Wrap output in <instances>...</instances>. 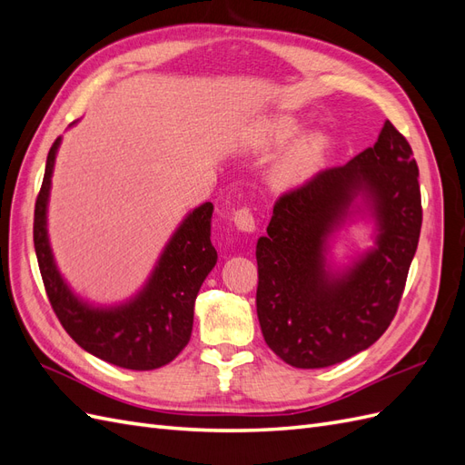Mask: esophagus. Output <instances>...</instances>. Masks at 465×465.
Returning a JSON list of instances; mask_svg holds the SVG:
<instances>
[{
	"instance_id": "esophagus-1",
	"label": "esophagus",
	"mask_w": 465,
	"mask_h": 465,
	"mask_svg": "<svg viewBox=\"0 0 465 465\" xmlns=\"http://www.w3.org/2000/svg\"><path fill=\"white\" fill-rule=\"evenodd\" d=\"M234 221V227L242 232H254L256 231V221L254 215H252V211L248 207H241L234 211L232 215Z\"/></svg>"
}]
</instances>
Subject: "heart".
<instances>
[{
    "mask_svg": "<svg viewBox=\"0 0 465 465\" xmlns=\"http://www.w3.org/2000/svg\"><path fill=\"white\" fill-rule=\"evenodd\" d=\"M301 132V122L292 116H279L263 128L258 143L263 147H279ZM328 149V137L322 132H312L301 137L283 157L279 159L272 173V182L277 188H292L304 182Z\"/></svg>",
    "mask_w": 465,
    "mask_h": 465,
    "instance_id": "obj_1",
    "label": "heart"
}]
</instances>
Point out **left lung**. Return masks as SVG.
I'll return each instance as SVG.
<instances>
[{
	"mask_svg": "<svg viewBox=\"0 0 465 465\" xmlns=\"http://www.w3.org/2000/svg\"><path fill=\"white\" fill-rule=\"evenodd\" d=\"M355 210L373 217L375 246L331 271L329 238ZM420 223L419 168L390 120L374 147L281 195L256 246L267 347L297 369L331 367L369 349L398 312Z\"/></svg>",
	"mask_w": 465,
	"mask_h": 465,
	"instance_id": "8db88e82",
	"label": "left lung"
}]
</instances>
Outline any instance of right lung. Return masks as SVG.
Returning <instances> with one entry per match:
<instances>
[{
    "instance_id": "1",
    "label": "right lung",
    "mask_w": 465,
    "mask_h": 465,
    "mask_svg": "<svg viewBox=\"0 0 465 465\" xmlns=\"http://www.w3.org/2000/svg\"><path fill=\"white\" fill-rule=\"evenodd\" d=\"M58 137L50 147L35 205V250L48 301L64 330L87 353L130 371H153L178 357L190 341L193 302L217 263L211 244L213 203L195 207L164 246L145 287L118 306H93L67 287L54 262L46 211Z\"/></svg>"
}]
</instances>
